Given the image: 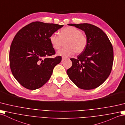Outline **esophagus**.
I'll use <instances>...</instances> for the list:
<instances>
[{"label":"esophagus","mask_w":125,"mask_h":125,"mask_svg":"<svg viewBox=\"0 0 125 125\" xmlns=\"http://www.w3.org/2000/svg\"><path fill=\"white\" fill-rule=\"evenodd\" d=\"M65 60H66V58H62V62H63V61H64Z\"/></svg>","instance_id":"1"}]
</instances>
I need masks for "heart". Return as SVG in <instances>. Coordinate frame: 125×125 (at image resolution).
Segmentation results:
<instances>
[{
    "label": "heart",
    "mask_w": 125,
    "mask_h": 125,
    "mask_svg": "<svg viewBox=\"0 0 125 125\" xmlns=\"http://www.w3.org/2000/svg\"><path fill=\"white\" fill-rule=\"evenodd\" d=\"M49 40L52 47L58 50L65 41L66 47L58 51L57 54L64 57L73 55L75 52L80 54L85 50L88 39L86 35L81 30L74 26H67L60 30L59 34L56 33L51 34Z\"/></svg>",
    "instance_id": "1"
}]
</instances>
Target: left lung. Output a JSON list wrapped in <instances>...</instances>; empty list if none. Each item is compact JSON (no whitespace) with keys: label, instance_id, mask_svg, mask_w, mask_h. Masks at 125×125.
Returning a JSON list of instances; mask_svg holds the SVG:
<instances>
[{"label":"left lung","instance_id":"obj_1","mask_svg":"<svg viewBox=\"0 0 125 125\" xmlns=\"http://www.w3.org/2000/svg\"><path fill=\"white\" fill-rule=\"evenodd\" d=\"M83 30L87 45L77 58H71L72 66L67 71L69 78L78 87L91 90L98 87L110 75L114 62V50L102 30L91 24H68Z\"/></svg>","mask_w":125,"mask_h":125}]
</instances>
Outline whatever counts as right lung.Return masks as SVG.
<instances>
[{
  "mask_svg": "<svg viewBox=\"0 0 125 125\" xmlns=\"http://www.w3.org/2000/svg\"><path fill=\"white\" fill-rule=\"evenodd\" d=\"M63 25L34 22L18 32L10 50L11 72L17 82L27 89L40 88L49 80L54 67L62 61L56 54L49 37Z\"/></svg>",
  "mask_w": 125,
  "mask_h": 125,
  "instance_id": "right-lung-1",
  "label": "right lung"
}]
</instances>
